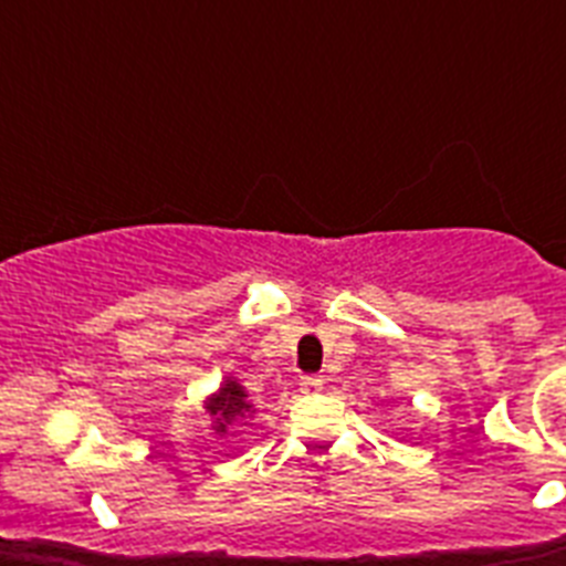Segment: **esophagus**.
<instances>
[{"instance_id": "34e87169", "label": "esophagus", "mask_w": 566, "mask_h": 566, "mask_svg": "<svg viewBox=\"0 0 566 566\" xmlns=\"http://www.w3.org/2000/svg\"><path fill=\"white\" fill-rule=\"evenodd\" d=\"M300 388H303V394H314L323 388V377H314V374H306V377L300 379Z\"/></svg>"}]
</instances>
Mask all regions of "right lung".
Segmentation results:
<instances>
[{"label": "right lung", "instance_id": "right-lung-1", "mask_svg": "<svg viewBox=\"0 0 566 566\" xmlns=\"http://www.w3.org/2000/svg\"><path fill=\"white\" fill-rule=\"evenodd\" d=\"M207 411L209 417L214 419V433H227V428L232 422H238V419H247L252 417V402L247 399V391H243V385H238L234 379H227V385H223L221 391L212 394L207 402Z\"/></svg>", "mask_w": 566, "mask_h": 566}]
</instances>
